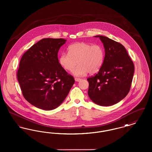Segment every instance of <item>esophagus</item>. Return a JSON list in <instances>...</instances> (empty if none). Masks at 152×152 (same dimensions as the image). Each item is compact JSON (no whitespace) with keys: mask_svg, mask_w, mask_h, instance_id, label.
<instances>
[{"mask_svg":"<svg viewBox=\"0 0 152 152\" xmlns=\"http://www.w3.org/2000/svg\"><path fill=\"white\" fill-rule=\"evenodd\" d=\"M75 81H80V80H81V79H80V78H77V77H75Z\"/></svg>","mask_w":152,"mask_h":152,"instance_id":"1","label":"esophagus"}]
</instances>
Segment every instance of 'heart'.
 <instances>
[{"label": "heart", "mask_w": 152, "mask_h": 152, "mask_svg": "<svg viewBox=\"0 0 152 152\" xmlns=\"http://www.w3.org/2000/svg\"><path fill=\"white\" fill-rule=\"evenodd\" d=\"M68 53L63 52L59 57V63L66 71H73L77 76H84L89 72L94 74L101 69L105 58L104 47L99 44L77 42L71 44Z\"/></svg>", "instance_id": "1"}]
</instances>
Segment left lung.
I'll use <instances>...</instances> for the list:
<instances>
[{
    "instance_id": "left-lung-1",
    "label": "left lung",
    "mask_w": 152,
    "mask_h": 152,
    "mask_svg": "<svg viewBox=\"0 0 152 152\" xmlns=\"http://www.w3.org/2000/svg\"><path fill=\"white\" fill-rule=\"evenodd\" d=\"M105 48V58L100 71L88 77V94L101 106L114 105L129 93L134 71V64L123 45L106 36L97 35Z\"/></svg>"
}]
</instances>
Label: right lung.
<instances>
[{"label":"right lung","mask_w":152,"mask_h":152,"mask_svg":"<svg viewBox=\"0 0 152 152\" xmlns=\"http://www.w3.org/2000/svg\"><path fill=\"white\" fill-rule=\"evenodd\" d=\"M61 38H44L26 51L20 61L17 77L24 99L38 108L52 110L65 100L75 83L60 65L58 51Z\"/></svg>","instance_id":"add662e5"}]
</instances>
